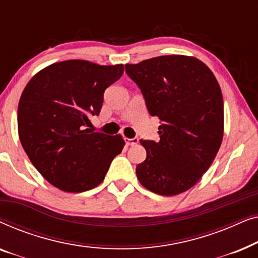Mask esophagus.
I'll return each instance as SVG.
<instances>
[{
    "label": "esophagus",
    "mask_w": 258,
    "mask_h": 258,
    "mask_svg": "<svg viewBox=\"0 0 258 258\" xmlns=\"http://www.w3.org/2000/svg\"><path fill=\"white\" fill-rule=\"evenodd\" d=\"M124 141H125V144L128 147L135 146V144L139 143V139H136V137H135V139H128V137H125Z\"/></svg>",
    "instance_id": "1"
}]
</instances>
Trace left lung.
Returning a JSON list of instances; mask_svg holds the SVG:
<instances>
[{
	"label": "left lung",
	"mask_w": 258,
	"mask_h": 258,
	"mask_svg": "<svg viewBox=\"0 0 258 258\" xmlns=\"http://www.w3.org/2000/svg\"><path fill=\"white\" fill-rule=\"evenodd\" d=\"M162 121L160 141L141 140L146 161L136 175L144 188L174 196L192 188L213 163L224 133L223 97L213 72L199 58L168 55L125 64Z\"/></svg>",
	"instance_id": "8db88e82"
}]
</instances>
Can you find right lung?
Wrapping results in <instances>:
<instances>
[{
	"label": "right lung",
	"mask_w": 258,
	"mask_h": 258,
	"mask_svg": "<svg viewBox=\"0 0 258 258\" xmlns=\"http://www.w3.org/2000/svg\"><path fill=\"white\" fill-rule=\"evenodd\" d=\"M123 72V64L68 59L40 70L23 89L17 111L20 141L38 172L62 191L97 186L124 147L121 135L86 128L90 116L100 114L104 90Z\"/></svg>",
	"instance_id": "obj_1"
}]
</instances>
